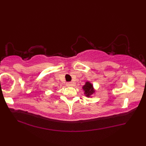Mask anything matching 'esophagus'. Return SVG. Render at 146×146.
I'll return each instance as SVG.
<instances>
[{"label": "esophagus", "instance_id": "34e87169", "mask_svg": "<svg viewBox=\"0 0 146 146\" xmlns=\"http://www.w3.org/2000/svg\"><path fill=\"white\" fill-rule=\"evenodd\" d=\"M75 83L74 82H67L66 83V86H73Z\"/></svg>", "mask_w": 146, "mask_h": 146}]
</instances>
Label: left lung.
Instances as JSON below:
<instances>
[{
	"label": "left lung",
	"instance_id": "8db88e82",
	"mask_svg": "<svg viewBox=\"0 0 146 146\" xmlns=\"http://www.w3.org/2000/svg\"><path fill=\"white\" fill-rule=\"evenodd\" d=\"M84 91V94L86 97H90V96L95 93V90H93V85L90 82H86V84L82 87Z\"/></svg>",
	"mask_w": 146,
	"mask_h": 146
}]
</instances>
